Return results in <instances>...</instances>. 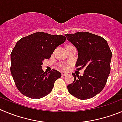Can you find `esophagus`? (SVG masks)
<instances>
[{
    "label": "esophagus",
    "mask_w": 122,
    "mask_h": 122,
    "mask_svg": "<svg viewBox=\"0 0 122 122\" xmlns=\"http://www.w3.org/2000/svg\"><path fill=\"white\" fill-rule=\"evenodd\" d=\"M61 75H62V76H66L67 75V73H66V72H62V73H61Z\"/></svg>",
    "instance_id": "obj_1"
}]
</instances>
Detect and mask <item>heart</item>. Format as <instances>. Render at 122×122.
<instances>
[{
  "mask_svg": "<svg viewBox=\"0 0 122 122\" xmlns=\"http://www.w3.org/2000/svg\"><path fill=\"white\" fill-rule=\"evenodd\" d=\"M60 68H61V69H64V70H66V69H67V67L66 66L64 65V64H60Z\"/></svg>",
  "mask_w": 122,
  "mask_h": 122,
  "instance_id": "1",
  "label": "heart"
}]
</instances>
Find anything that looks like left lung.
I'll use <instances>...</instances> for the list:
<instances>
[{"instance_id": "1", "label": "left lung", "mask_w": 122, "mask_h": 122, "mask_svg": "<svg viewBox=\"0 0 122 122\" xmlns=\"http://www.w3.org/2000/svg\"><path fill=\"white\" fill-rule=\"evenodd\" d=\"M78 50L77 70L85 67L83 76L74 73V81L67 86L69 93L80 100L92 98L103 89L111 71L112 52L103 38L89 32L66 35Z\"/></svg>"}]
</instances>
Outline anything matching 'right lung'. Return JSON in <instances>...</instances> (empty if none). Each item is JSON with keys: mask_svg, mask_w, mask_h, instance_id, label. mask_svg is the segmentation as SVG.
Instances as JSON below:
<instances>
[{"mask_svg": "<svg viewBox=\"0 0 122 122\" xmlns=\"http://www.w3.org/2000/svg\"><path fill=\"white\" fill-rule=\"evenodd\" d=\"M66 39L62 35L37 32L17 41L11 53L10 71L21 94L39 99L51 92L55 82L61 74L55 69L47 73L42 70L41 65Z\"/></svg>", "mask_w": 122, "mask_h": 122, "instance_id": "add662e5", "label": "right lung"}]
</instances>
